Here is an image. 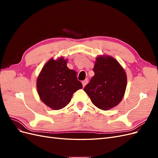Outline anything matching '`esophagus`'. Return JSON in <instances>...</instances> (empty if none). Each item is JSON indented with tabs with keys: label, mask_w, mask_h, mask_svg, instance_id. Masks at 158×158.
Masks as SVG:
<instances>
[{
	"label": "esophagus",
	"mask_w": 158,
	"mask_h": 158,
	"mask_svg": "<svg viewBox=\"0 0 158 158\" xmlns=\"http://www.w3.org/2000/svg\"><path fill=\"white\" fill-rule=\"evenodd\" d=\"M82 85H83V87H84L85 85L88 83V79H85L84 80L82 81Z\"/></svg>",
	"instance_id": "34e87169"
}]
</instances>
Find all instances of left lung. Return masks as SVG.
I'll use <instances>...</instances> for the list:
<instances>
[{
  "mask_svg": "<svg viewBox=\"0 0 158 158\" xmlns=\"http://www.w3.org/2000/svg\"><path fill=\"white\" fill-rule=\"evenodd\" d=\"M94 76L84 88L94 106L109 110L121 102L127 87L125 70L114 58L99 56L93 69Z\"/></svg>",
  "mask_w": 158,
  "mask_h": 158,
  "instance_id": "left-lung-1",
  "label": "left lung"
}]
</instances>
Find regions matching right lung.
Wrapping results in <instances>:
<instances>
[{
    "label": "right lung",
    "mask_w": 158,
    "mask_h": 158,
    "mask_svg": "<svg viewBox=\"0 0 158 158\" xmlns=\"http://www.w3.org/2000/svg\"><path fill=\"white\" fill-rule=\"evenodd\" d=\"M63 57L49 60L37 80V88L41 101L52 109L58 110L70 103L73 94L82 88L77 73L69 69Z\"/></svg>",
    "instance_id": "1"
}]
</instances>
